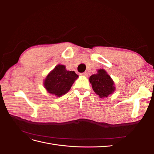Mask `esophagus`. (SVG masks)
I'll list each match as a JSON object with an SVG mask.
<instances>
[{
  "mask_svg": "<svg viewBox=\"0 0 154 154\" xmlns=\"http://www.w3.org/2000/svg\"><path fill=\"white\" fill-rule=\"evenodd\" d=\"M81 76L83 77H87L88 74H87V72H83L81 74Z\"/></svg>",
  "mask_w": 154,
  "mask_h": 154,
  "instance_id": "esophagus-1",
  "label": "esophagus"
}]
</instances>
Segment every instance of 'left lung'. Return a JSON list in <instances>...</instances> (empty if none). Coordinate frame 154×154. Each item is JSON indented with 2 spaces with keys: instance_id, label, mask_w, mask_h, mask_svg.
Returning a JSON list of instances; mask_svg holds the SVG:
<instances>
[{
  "instance_id": "8db88e82",
  "label": "left lung",
  "mask_w": 154,
  "mask_h": 154,
  "mask_svg": "<svg viewBox=\"0 0 154 154\" xmlns=\"http://www.w3.org/2000/svg\"><path fill=\"white\" fill-rule=\"evenodd\" d=\"M97 72L89 78L92 89L101 98L108 97L116 90L114 82L105 69H98Z\"/></svg>"
}]
</instances>
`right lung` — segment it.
<instances>
[{"label": "right lung", "instance_id": "1", "mask_svg": "<svg viewBox=\"0 0 154 154\" xmlns=\"http://www.w3.org/2000/svg\"><path fill=\"white\" fill-rule=\"evenodd\" d=\"M74 71H69L63 65L58 64L44 80V88L50 94L60 97L67 93L78 78Z\"/></svg>", "mask_w": 154, "mask_h": 154}]
</instances>
